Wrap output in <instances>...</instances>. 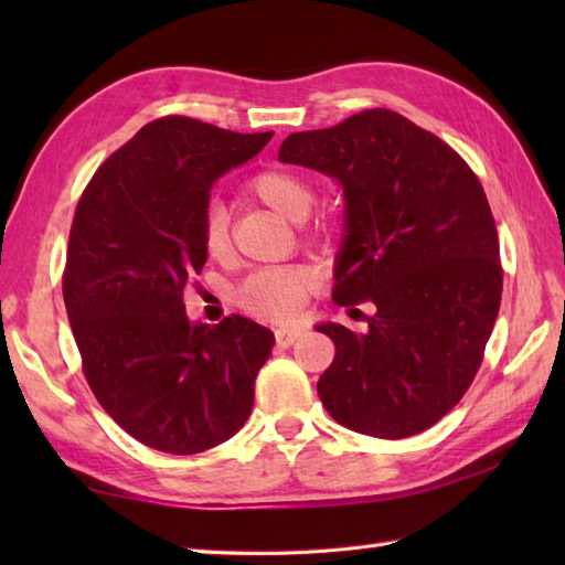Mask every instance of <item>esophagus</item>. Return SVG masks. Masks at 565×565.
Segmentation results:
<instances>
[{"instance_id":"1","label":"esophagus","mask_w":565,"mask_h":565,"mask_svg":"<svg viewBox=\"0 0 565 565\" xmlns=\"http://www.w3.org/2000/svg\"><path fill=\"white\" fill-rule=\"evenodd\" d=\"M303 328H298V326H294V328H279L274 332V338H276V344H281V347H291L296 340H301L303 338Z\"/></svg>"}]
</instances>
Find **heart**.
<instances>
[{"label": "heart", "mask_w": 565, "mask_h": 565, "mask_svg": "<svg viewBox=\"0 0 565 565\" xmlns=\"http://www.w3.org/2000/svg\"><path fill=\"white\" fill-rule=\"evenodd\" d=\"M247 189L264 206L289 221H303L316 203V191L308 179L289 170L259 172L249 179ZM201 245L211 259H225L231 249L227 213L218 203H211L203 213ZM310 284H313V276L303 267L257 269L235 286L233 301L255 318L289 320L303 306Z\"/></svg>", "instance_id": "heart-1"}]
</instances>
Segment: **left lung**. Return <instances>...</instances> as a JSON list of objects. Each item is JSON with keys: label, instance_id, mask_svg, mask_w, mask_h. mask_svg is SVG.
Segmentation results:
<instances>
[{"label": "left lung", "instance_id": "1", "mask_svg": "<svg viewBox=\"0 0 565 565\" xmlns=\"http://www.w3.org/2000/svg\"><path fill=\"white\" fill-rule=\"evenodd\" d=\"M279 160L342 184L332 301L376 306L364 334L318 326L334 342L322 405L369 437L419 435L463 398L500 310V243L481 182L447 142L388 109L291 134Z\"/></svg>", "mask_w": 565, "mask_h": 565}]
</instances>
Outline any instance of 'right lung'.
Here are the masks:
<instances>
[{
    "label": "right lung",
    "mask_w": 565,
    "mask_h": 565,
    "mask_svg": "<svg viewBox=\"0 0 565 565\" xmlns=\"http://www.w3.org/2000/svg\"><path fill=\"white\" fill-rule=\"evenodd\" d=\"M271 136L162 116L82 191L63 271L67 318L94 398L150 449L206 451L252 413L271 330L243 316L191 326L184 289L206 264L213 182Z\"/></svg>",
    "instance_id": "right-lung-1"
}]
</instances>
